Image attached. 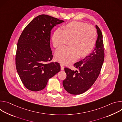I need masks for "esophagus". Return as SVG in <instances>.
<instances>
[{
  "label": "esophagus",
  "mask_w": 122,
  "mask_h": 122,
  "mask_svg": "<svg viewBox=\"0 0 122 122\" xmlns=\"http://www.w3.org/2000/svg\"><path fill=\"white\" fill-rule=\"evenodd\" d=\"M60 67H61V71H64V66L63 65H61Z\"/></svg>",
  "instance_id": "esophagus-1"
}]
</instances>
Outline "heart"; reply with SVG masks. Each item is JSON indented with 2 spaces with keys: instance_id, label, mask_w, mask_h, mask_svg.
<instances>
[{
  "instance_id": "1",
  "label": "heart",
  "mask_w": 122,
  "mask_h": 122,
  "mask_svg": "<svg viewBox=\"0 0 122 122\" xmlns=\"http://www.w3.org/2000/svg\"><path fill=\"white\" fill-rule=\"evenodd\" d=\"M97 39V32L91 25L81 22H70L63 27L62 31L56 30L52 36L53 46L58 49L67 41L68 48L57 50L55 55L56 61L63 65H68L77 58L88 56L93 49Z\"/></svg>"
}]
</instances>
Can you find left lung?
<instances>
[{"instance_id":"obj_1","label":"left lung","mask_w":122,"mask_h":122,"mask_svg":"<svg viewBox=\"0 0 122 122\" xmlns=\"http://www.w3.org/2000/svg\"><path fill=\"white\" fill-rule=\"evenodd\" d=\"M97 38L92 53L85 58L74 64L79 71L65 67L66 77L63 81L65 89L72 95H80L87 91L98 78L104 60V51L102 32L96 25Z\"/></svg>"}]
</instances>
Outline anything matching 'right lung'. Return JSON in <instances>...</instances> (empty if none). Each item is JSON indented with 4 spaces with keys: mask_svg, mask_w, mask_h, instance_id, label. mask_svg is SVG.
I'll return each mask as SVG.
<instances>
[{
    "mask_svg": "<svg viewBox=\"0 0 122 122\" xmlns=\"http://www.w3.org/2000/svg\"><path fill=\"white\" fill-rule=\"evenodd\" d=\"M64 22L45 14L38 16L25 27L17 45V71L25 87L32 91L43 89L49 79L60 71L57 62L49 63L53 56L50 47L51 31Z\"/></svg>",
    "mask_w": 122,
    "mask_h": 122,
    "instance_id": "right-lung-1",
    "label": "right lung"
}]
</instances>
